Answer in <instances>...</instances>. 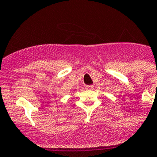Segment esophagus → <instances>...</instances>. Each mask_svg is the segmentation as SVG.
<instances>
[{"mask_svg": "<svg viewBox=\"0 0 157 157\" xmlns=\"http://www.w3.org/2000/svg\"><path fill=\"white\" fill-rule=\"evenodd\" d=\"M93 88H94V86H92V85L86 86V90H92Z\"/></svg>", "mask_w": 157, "mask_h": 157, "instance_id": "1", "label": "esophagus"}]
</instances>
